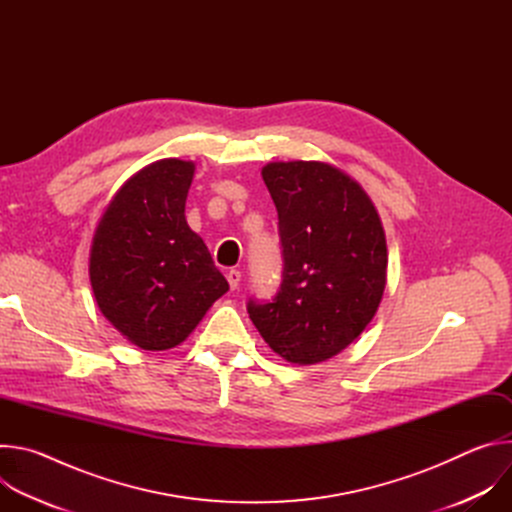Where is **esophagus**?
<instances>
[{
	"label": "esophagus",
	"mask_w": 512,
	"mask_h": 512,
	"mask_svg": "<svg viewBox=\"0 0 512 512\" xmlns=\"http://www.w3.org/2000/svg\"><path fill=\"white\" fill-rule=\"evenodd\" d=\"M227 279H229V285H231V289H237V287H239V283H241V271H237V269H231V271L227 273Z\"/></svg>",
	"instance_id": "esophagus-1"
}]
</instances>
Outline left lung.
Segmentation results:
<instances>
[{
  "label": "left lung",
  "mask_w": 512,
  "mask_h": 512,
  "mask_svg": "<svg viewBox=\"0 0 512 512\" xmlns=\"http://www.w3.org/2000/svg\"><path fill=\"white\" fill-rule=\"evenodd\" d=\"M275 202L283 281L269 304L249 300L255 328L291 364L324 362L375 318L387 285V239L364 188L318 160L269 162L261 170Z\"/></svg>",
  "instance_id": "8db88e82"
}]
</instances>
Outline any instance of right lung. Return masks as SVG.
Returning <instances> with one entry per match:
<instances>
[{
	"label": "right lung",
	"mask_w": 512,
	"mask_h": 512,
	"mask_svg": "<svg viewBox=\"0 0 512 512\" xmlns=\"http://www.w3.org/2000/svg\"><path fill=\"white\" fill-rule=\"evenodd\" d=\"M194 162L166 158L135 172L107 204L91 243L95 302L143 350L184 342L229 291L204 241L186 223Z\"/></svg>",
	"instance_id": "add662e5"
}]
</instances>
